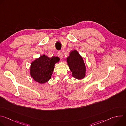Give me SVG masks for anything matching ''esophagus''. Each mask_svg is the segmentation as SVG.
<instances>
[{
	"label": "esophagus",
	"mask_w": 126,
	"mask_h": 126,
	"mask_svg": "<svg viewBox=\"0 0 126 126\" xmlns=\"http://www.w3.org/2000/svg\"><path fill=\"white\" fill-rule=\"evenodd\" d=\"M58 56H59V57L60 58H63V54H62V53L61 51H58Z\"/></svg>",
	"instance_id": "obj_1"
}]
</instances>
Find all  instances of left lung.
I'll return each mask as SVG.
<instances>
[{"mask_svg": "<svg viewBox=\"0 0 126 126\" xmlns=\"http://www.w3.org/2000/svg\"><path fill=\"white\" fill-rule=\"evenodd\" d=\"M68 65L72 76L77 79H82L85 76L86 67L83 58L76 50L72 51L67 58Z\"/></svg>", "mask_w": 126, "mask_h": 126, "instance_id": "left-lung-1", "label": "left lung"}]
</instances>
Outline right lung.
Listing matches in <instances>:
<instances>
[{"label":"right lung","instance_id":"right-lung-1","mask_svg":"<svg viewBox=\"0 0 126 126\" xmlns=\"http://www.w3.org/2000/svg\"><path fill=\"white\" fill-rule=\"evenodd\" d=\"M58 57H48L43 55L36 59L31 64L30 75L34 80L40 84L45 83L51 78L54 65L58 62Z\"/></svg>","mask_w":126,"mask_h":126}]
</instances>
